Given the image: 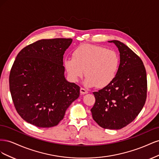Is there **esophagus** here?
Listing matches in <instances>:
<instances>
[{
  "label": "esophagus",
  "mask_w": 159,
  "mask_h": 159,
  "mask_svg": "<svg viewBox=\"0 0 159 159\" xmlns=\"http://www.w3.org/2000/svg\"><path fill=\"white\" fill-rule=\"evenodd\" d=\"M80 93H81V94L84 95V94H87V93H88V91L87 90H86V89H85L81 88L80 89Z\"/></svg>",
  "instance_id": "esophagus-1"
}]
</instances>
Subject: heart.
Instances as JSON below:
<instances>
[{"label": "heart", "instance_id": "b5f03b06", "mask_svg": "<svg viewBox=\"0 0 159 159\" xmlns=\"http://www.w3.org/2000/svg\"><path fill=\"white\" fill-rule=\"evenodd\" d=\"M64 64L70 80L77 82L84 74V85L105 88L117 75L119 57L116 52L100 46L84 44L74 51L73 57H66Z\"/></svg>", "mask_w": 159, "mask_h": 159}]
</instances>
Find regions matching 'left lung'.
I'll return each mask as SVG.
<instances>
[{
    "mask_svg": "<svg viewBox=\"0 0 159 159\" xmlns=\"http://www.w3.org/2000/svg\"><path fill=\"white\" fill-rule=\"evenodd\" d=\"M119 52L116 76L106 87L93 92L91 111L100 127L118 130L127 126L141 112L147 98V73L141 59L123 42L111 40Z\"/></svg>",
    "mask_w": 159,
    "mask_h": 159,
    "instance_id": "8db88e82",
    "label": "left lung"
}]
</instances>
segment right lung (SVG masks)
Returning <instances> with one entry per match:
<instances>
[{
    "label": "right lung",
    "instance_id": "1",
    "mask_svg": "<svg viewBox=\"0 0 159 159\" xmlns=\"http://www.w3.org/2000/svg\"><path fill=\"white\" fill-rule=\"evenodd\" d=\"M71 42V38L42 39L17 55L9 76L10 91L18 113L28 123L57 125L79 98L80 88L64 75L63 56Z\"/></svg>",
    "mask_w": 159,
    "mask_h": 159
}]
</instances>
